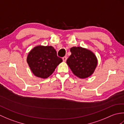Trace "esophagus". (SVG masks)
<instances>
[{
	"label": "esophagus",
	"mask_w": 124,
	"mask_h": 124,
	"mask_svg": "<svg viewBox=\"0 0 124 124\" xmlns=\"http://www.w3.org/2000/svg\"><path fill=\"white\" fill-rule=\"evenodd\" d=\"M62 59H63V61L64 62H65L67 61V56H64L62 58Z\"/></svg>",
	"instance_id": "1"
}]
</instances>
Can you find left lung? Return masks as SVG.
Segmentation results:
<instances>
[{
  "label": "left lung",
  "instance_id": "left-lung-1",
  "mask_svg": "<svg viewBox=\"0 0 124 124\" xmlns=\"http://www.w3.org/2000/svg\"><path fill=\"white\" fill-rule=\"evenodd\" d=\"M67 63L73 74L80 78H86L93 74L97 64V58L93 52L81 47H73Z\"/></svg>",
  "mask_w": 124,
  "mask_h": 124
}]
</instances>
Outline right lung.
Returning a JSON list of instances; mask_svg holds the SVG:
<instances>
[{
  "label": "right lung",
  "instance_id": "1",
  "mask_svg": "<svg viewBox=\"0 0 124 124\" xmlns=\"http://www.w3.org/2000/svg\"><path fill=\"white\" fill-rule=\"evenodd\" d=\"M27 62L36 76L47 78L51 76L56 67L62 62L51 46H37L31 50L27 56Z\"/></svg>",
  "mask_w": 124,
  "mask_h": 124
}]
</instances>
